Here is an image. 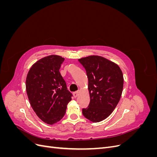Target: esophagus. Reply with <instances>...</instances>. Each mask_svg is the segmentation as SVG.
Masks as SVG:
<instances>
[{
    "instance_id": "34e87169",
    "label": "esophagus",
    "mask_w": 157,
    "mask_h": 157,
    "mask_svg": "<svg viewBox=\"0 0 157 157\" xmlns=\"http://www.w3.org/2000/svg\"><path fill=\"white\" fill-rule=\"evenodd\" d=\"M78 94H79V92L78 91H77L73 93V96L74 98H77L78 96Z\"/></svg>"
}]
</instances>
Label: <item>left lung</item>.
<instances>
[{"label": "left lung", "instance_id": "left-lung-1", "mask_svg": "<svg viewBox=\"0 0 157 157\" xmlns=\"http://www.w3.org/2000/svg\"><path fill=\"white\" fill-rule=\"evenodd\" d=\"M78 61L86 71L90 98L82 114L91 122H99L110 115L119 102L123 74L117 64L101 56H89Z\"/></svg>", "mask_w": 157, "mask_h": 157}]
</instances>
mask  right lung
Wrapping results in <instances>:
<instances>
[{
  "label": "right lung",
  "instance_id": "add662e5",
  "mask_svg": "<svg viewBox=\"0 0 157 157\" xmlns=\"http://www.w3.org/2000/svg\"><path fill=\"white\" fill-rule=\"evenodd\" d=\"M64 58L50 55L38 60L26 77V92L33 111L41 121L54 124L65 115L73 96L59 73Z\"/></svg>",
  "mask_w": 157,
  "mask_h": 157
}]
</instances>
